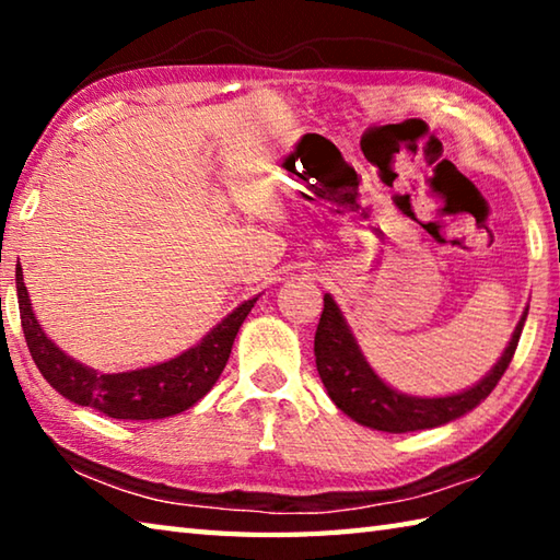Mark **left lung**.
<instances>
[{
    "instance_id": "obj_1",
    "label": "left lung",
    "mask_w": 560,
    "mask_h": 560,
    "mask_svg": "<svg viewBox=\"0 0 560 560\" xmlns=\"http://www.w3.org/2000/svg\"><path fill=\"white\" fill-rule=\"evenodd\" d=\"M526 314L528 308L521 316L504 355L491 368L485 381L450 397H407L387 387L373 373V368L365 363L363 353L355 346V338L348 330L343 316H340L336 301L324 296V314H320L314 340L316 368L338 410H343L365 428L381 432H415L438 428V424L452 422L464 412L474 410L494 390L516 353Z\"/></svg>"
}]
</instances>
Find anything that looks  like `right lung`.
<instances>
[{
	"instance_id": "obj_1",
	"label": "right lung",
	"mask_w": 560,
	"mask_h": 560,
	"mask_svg": "<svg viewBox=\"0 0 560 560\" xmlns=\"http://www.w3.org/2000/svg\"><path fill=\"white\" fill-rule=\"evenodd\" d=\"M16 296L26 346H30V353L46 383L56 387L63 397H69L71 402L93 407V410L116 417V420H160V417L187 410L210 393V387L217 383L226 360H230L240 326L257 303V299L244 301L210 336L202 338V343L185 350L183 355L167 360V363L143 368V371L101 375L86 365L75 363L73 358L46 338L34 318L30 293H26L22 279V267L16 269Z\"/></svg>"
}]
</instances>
